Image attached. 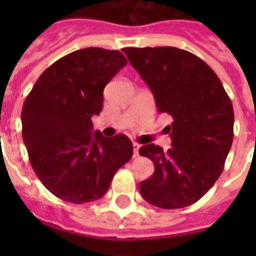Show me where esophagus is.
Segmentation results:
<instances>
[{
    "label": "esophagus",
    "mask_w": 256,
    "mask_h": 256,
    "mask_svg": "<svg viewBox=\"0 0 256 256\" xmlns=\"http://www.w3.org/2000/svg\"><path fill=\"white\" fill-rule=\"evenodd\" d=\"M140 144H132V152H134V156H138V154H140Z\"/></svg>",
    "instance_id": "obj_1"
}]
</instances>
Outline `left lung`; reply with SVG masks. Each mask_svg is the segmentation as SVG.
<instances>
[{
	"mask_svg": "<svg viewBox=\"0 0 256 256\" xmlns=\"http://www.w3.org/2000/svg\"><path fill=\"white\" fill-rule=\"evenodd\" d=\"M124 53L156 98L172 148L144 144L142 156L156 166L140 182L144 200L160 208H182L214 186L234 140V108L214 70L195 54L171 46L124 48Z\"/></svg>",
	"mask_w": 256,
	"mask_h": 256,
	"instance_id": "8db88e82",
	"label": "left lung"
}]
</instances>
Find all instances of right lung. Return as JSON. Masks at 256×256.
I'll return each mask as SVG.
<instances>
[{
  "label": "right lung",
  "instance_id": "add662e5",
  "mask_svg": "<svg viewBox=\"0 0 256 256\" xmlns=\"http://www.w3.org/2000/svg\"><path fill=\"white\" fill-rule=\"evenodd\" d=\"M128 61L118 50L86 48L68 54L40 76L21 112L22 138L42 184L66 202H92L106 194L132 144L118 134L92 132L104 88Z\"/></svg>",
  "mask_w": 256,
  "mask_h": 256
}]
</instances>
